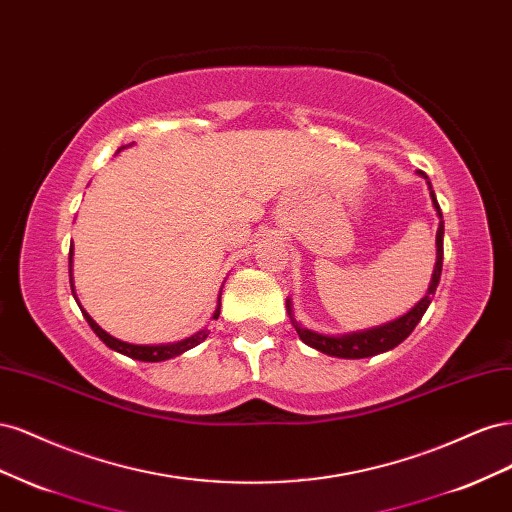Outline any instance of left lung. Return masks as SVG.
<instances>
[{"mask_svg": "<svg viewBox=\"0 0 512 512\" xmlns=\"http://www.w3.org/2000/svg\"><path fill=\"white\" fill-rule=\"evenodd\" d=\"M418 175H421L427 181L431 203H433V207H436V213L440 218V226H438V232H436V267H433V275H431V284L427 288V294L410 309L408 314H404L401 318H397L393 322H386V324H382V327H374V329H367V331H356V333H348V335H324V333H316L312 329L301 327V324L294 320V316H292V307H290V299H288L286 301L288 316L294 324V329H297L299 337L303 339L307 346H312L318 352H324L329 356H339V359H365V356H374V354L386 352V350H391L397 344L404 342V339L414 331L418 320H421L423 314L427 312V307L433 299V294H436V288L440 284V275H442L444 222H442V211H440V205L436 200V194H433L429 177L423 173V170H418Z\"/></svg>", "mask_w": 512, "mask_h": 512, "instance_id": "left-lung-1", "label": "left lung"}]
</instances>
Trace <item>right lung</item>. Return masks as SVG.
<instances>
[{
  "instance_id": "right-lung-1",
  "label": "right lung",
  "mask_w": 512,
  "mask_h": 512,
  "mask_svg": "<svg viewBox=\"0 0 512 512\" xmlns=\"http://www.w3.org/2000/svg\"><path fill=\"white\" fill-rule=\"evenodd\" d=\"M123 149V147H121ZM119 149V151H121ZM70 273H72V247H70ZM70 286H72V294H74V284H72V280H70ZM74 299H76V294H74ZM79 303V301H76ZM81 312H83V316H85V320L89 322V327L94 329V333L102 339V342L111 348V350H115V352H121V354H126V356H130V359H136V361H145V363H158V361H166V359H173V356H177V354H183L185 350H190V348H194V346H198L200 342H203V339L209 335L207 333V329H203V331H198V333H194L192 337H188V339H181V342H175V344H158V346H136V344H128V342H121V339H117V337H113V335H108L104 329H100L98 324H96V320L91 318L85 309L81 307ZM220 316V299H218V307H215V314H213V318H218Z\"/></svg>"
}]
</instances>
